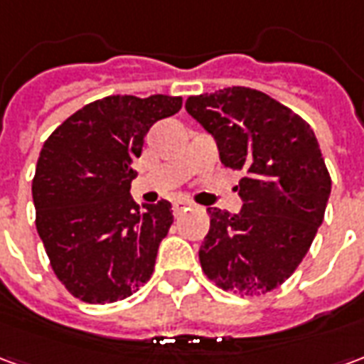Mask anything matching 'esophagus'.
I'll return each instance as SVG.
<instances>
[{
  "instance_id": "1",
  "label": "esophagus",
  "mask_w": 364,
  "mask_h": 364,
  "mask_svg": "<svg viewBox=\"0 0 364 364\" xmlns=\"http://www.w3.org/2000/svg\"><path fill=\"white\" fill-rule=\"evenodd\" d=\"M191 203L189 200H183V198H179V200H175L173 203V214L175 216H179L181 213H185V210H189L191 208Z\"/></svg>"
}]
</instances>
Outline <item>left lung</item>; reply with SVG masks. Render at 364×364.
<instances>
[{
    "label": "left lung",
    "instance_id": "1",
    "mask_svg": "<svg viewBox=\"0 0 364 364\" xmlns=\"http://www.w3.org/2000/svg\"><path fill=\"white\" fill-rule=\"evenodd\" d=\"M185 109L216 138L222 164L244 171L240 214L208 208L200 267L240 296L274 290L304 259L331 193L316 134L289 107L250 87L193 95Z\"/></svg>",
    "mask_w": 364,
    "mask_h": 364
}]
</instances>
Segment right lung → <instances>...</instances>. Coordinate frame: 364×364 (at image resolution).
<instances>
[{
	"label": "right lung",
	"instance_id": "1",
	"mask_svg": "<svg viewBox=\"0 0 364 364\" xmlns=\"http://www.w3.org/2000/svg\"><path fill=\"white\" fill-rule=\"evenodd\" d=\"M181 105L169 95L103 97L44 142L33 177L36 232L54 274L83 302H117L150 281L173 214L167 200H132V164L151 124Z\"/></svg>",
	"mask_w": 364,
	"mask_h": 364
}]
</instances>
